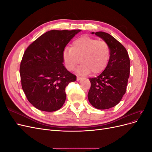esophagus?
I'll return each mask as SVG.
<instances>
[{"mask_svg": "<svg viewBox=\"0 0 152 152\" xmlns=\"http://www.w3.org/2000/svg\"><path fill=\"white\" fill-rule=\"evenodd\" d=\"M81 79V77H79V76H77V80L79 81Z\"/></svg>", "mask_w": 152, "mask_h": 152, "instance_id": "34e87169", "label": "esophagus"}]
</instances>
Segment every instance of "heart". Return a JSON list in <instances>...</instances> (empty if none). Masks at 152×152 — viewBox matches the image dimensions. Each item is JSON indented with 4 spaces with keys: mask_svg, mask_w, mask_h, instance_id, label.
Here are the masks:
<instances>
[{
    "mask_svg": "<svg viewBox=\"0 0 152 152\" xmlns=\"http://www.w3.org/2000/svg\"><path fill=\"white\" fill-rule=\"evenodd\" d=\"M110 48L104 40H98L89 36L84 35L75 39L72 48H66L63 56L68 70L72 71L80 62L77 72L87 75L91 72L98 74L104 70L110 58Z\"/></svg>",
    "mask_w": 152,
    "mask_h": 152,
    "instance_id": "heart-1",
    "label": "heart"
}]
</instances>
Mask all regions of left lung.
<instances>
[{
	"mask_svg": "<svg viewBox=\"0 0 152 152\" xmlns=\"http://www.w3.org/2000/svg\"><path fill=\"white\" fill-rule=\"evenodd\" d=\"M102 39L110 48V59L104 71L91 78L88 93L89 103L97 109L112 108L121 102L126 93L130 73V59L127 50L113 37L103 31L92 32Z\"/></svg>",
	"mask_w": 152,
	"mask_h": 152,
	"instance_id": "obj_1",
	"label": "left lung"
}]
</instances>
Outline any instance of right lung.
<instances>
[{
    "instance_id": "1",
    "label": "right lung",
    "mask_w": 152,
    "mask_h": 152,
    "mask_svg": "<svg viewBox=\"0 0 152 152\" xmlns=\"http://www.w3.org/2000/svg\"><path fill=\"white\" fill-rule=\"evenodd\" d=\"M80 30H50L27 48L20 65L22 89L28 102L41 111L54 112L66 99L65 87L76 76L63 65V50Z\"/></svg>"
}]
</instances>
